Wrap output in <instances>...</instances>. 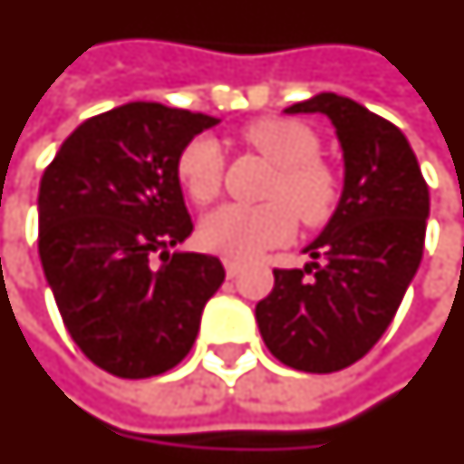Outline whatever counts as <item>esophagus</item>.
<instances>
[{"label": "esophagus", "mask_w": 464, "mask_h": 464, "mask_svg": "<svg viewBox=\"0 0 464 464\" xmlns=\"http://www.w3.org/2000/svg\"><path fill=\"white\" fill-rule=\"evenodd\" d=\"M222 265H225V272H227L229 279H235L237 274L242 272V262H235V259H225Z\"/></svg>", "instance_id": "obj_1"}]
</instances>
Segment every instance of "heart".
Listing matches in <instances>:
<instances>
[{
	"mask_svg": "<svg viewBox=\"0 0 464 464\" xmlns=\"http://www.w3.org/2000/svg\"><path fill=\"white\" fill-rule=\"evenodd\" d=\"M246 143L276 168L262 205H222L199 222V242L232 259H249L289 242L296 219L304 227L326 225L339 205L341 185L329 162L319 158L321 140L294 118H259L242 130ZM182 190L198 205L218 198L225 178V150L212 135H198L175 160Z\"/></svg>",
	"mask_w": 464,
	"mask_h": 464,
	"instance_id": "b5f03b06",
	"label": "heart"
}]
</instances>
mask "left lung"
<instances>
[{
	"instance_id": "8db88e82",
	"label": "left lung",
	"mask_w": 464,
	"mask_h": 464,
	"mask_svg": "<svg viewBox=\"0 0 464 464\" xmlns=\"http://www.w3.org/2000/svg\"><path fill=\"white\" fill-rule=\"evenodd\" d=\"M286 113H324L336 125L346 180L334 218L304 252V269H274L256 304L266 348L284 366L334 373L363 358L391 326L425 245L430 192L401 128L336 93Z\"/></svg>"
}]
</instances>
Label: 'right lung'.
Wrapping results in <instances>:
<instances>
[{"mask_svg": "<svg viewBox=\"0 0 464 464\" xmlns=\"http://www.w3.org/2000/svg\"><path fill=\"white\" fill-rule=\"evenodd\" d=\"M215 123L162 103H125L83 121L44 170L46 282L83 356L118 378L178 366L225 282L218 256L168 252L192 232L175 160Z\"/></svg>", "mask_w": 464, "mask_h": 464, "instance_id": "1", "label": "right lung"}]
</instances>
